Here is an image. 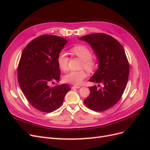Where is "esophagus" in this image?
<instances>
[{"instance_id":"34e87169","label":"esophagus","mask_w":150,"mask_h":150,"mask_svg":"<svg viewBox=\"0 0 150 150\" xmlns=\"http://www.w3.org/2000/svg\"><path fill=\"white\" fill-rule=\"evenodd\" d=\"M81 87L80 86H76V85H74V86H73L72 87V89H79V88H80Z\"/></svg>"}]
</instances>
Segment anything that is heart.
I'll return each instance as SVG.
<instances>
[{"mask_svg":"<svg viewBox=\"0 0 150 150\" xmlns=\"http://www.w3.org/2000/svg\"><path fill=\"white\" fill-rule=\"evenodd\" d=\"M71 51L83 61V67L86 70L91 72L96 69L97 61L92 58V52L88 47L83 45H77L71 48ZM68 61L69 59L65 52L59 53L57 57V64L61 70L66 71L68 69ZM87 76V72L83 70L71 71L64 76V81L69 84L79 85Z\"/></svg>","mask_w":150,"mask_h":150,"instance_id":"1","label":"heart"}]
</instances>
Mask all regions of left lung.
<instances>
[{
	"instance_id": "8db88e82",
	"label": "left lung",
	"mask_w": 150,
	"mask_h": 150,
	"mask_svg": "<svg viewBox=\"0 0 150 150\" xmlns=\"http://www.w3.org/2000/svg\"><path fill=\"white\" fill-rule=\"evenodd\" d=\"M79 39L90 44L98 61V69L89 81L99 84L89 87L90 94L84 103L95 111L107 110L120 101L128 83L129 68L125 50L106 34H88ZM99 83L102 88L97 87Z\"/></svg>"
}]
</instances>
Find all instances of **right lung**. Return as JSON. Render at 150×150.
Instances as JSON below:
<instances>
[{"label":"right lung","instance_id":"right-lung-1","mask_svg":"<svg viewBox=\"0 0 150 150\" xmlns=\"http://www.w3.org/2000/svg\"><path fill=\"white\" fill-rule=\"evenodd\" d=\"M67 42L63 38L43 35L30 42L22 53L18 66V82L29 103L38 110L51 112L59 108L71 89L66 84L54 88L60 79L59 54Z\"/></svg>","mask_w":150,"mask_h":150}]
</instances>
